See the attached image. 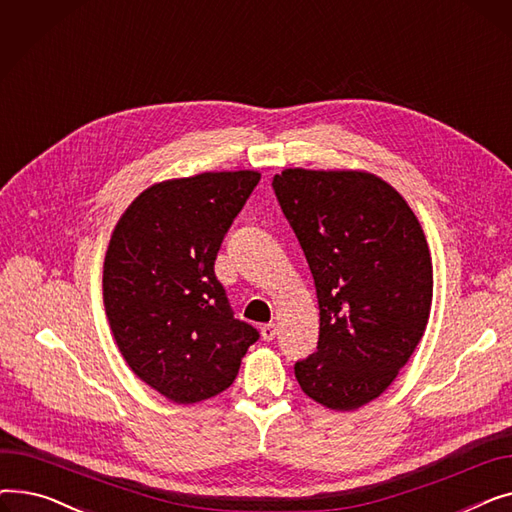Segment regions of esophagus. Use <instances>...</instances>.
I'll return each mask as SVG.
<instances>
[{
    "instance_id": "obj_1",
    "label": "esophagus",
    "mask_w": 512,
    "mask_h": 512,
    "mask_svg": "<svg viewBox=\"0 0 512 512\" xmlns=\"http://www.w3.org/2000/svg\"><path fill=\"white\" fill-rule=\"evenodd\" d=\"M276 334H278V330H276V326H274V324H265V326L261 328V338H263L265 342L274 340V338H276Z\"/></svg>"
}]
</instances>
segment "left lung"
I'll return each instance as SVG.
<instances>
[{
  "mask_svg": "<svg viewBox=\"0 0 512 512\" xmlns=\"http://www.w3.org/2000/svg\"><path fill=\"white\" fill-rule=\"evenodd\" d=\"M272 184L319 305L317 351L294 375L319 405L355 411L396 380L425 332L434 270L423 228L369 172L288 168Z\"/></svg>",
  "mask_w": 512,
  "mask_h": 512,
  "instance_id": "left-lung-1",
  "label": "left lung"
}]
</instances>
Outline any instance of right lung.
I'll list each match as a JSON object with an SVG mask.
<instances>
[{"instance_id": "1", "label": "right lung", "mask_w": 512, "mask_h": 512, "mask_svg": "<svg viewBox=\"0 0 512 512\" xmlns=\"http://www.w3.org/2000/svg\"><path fill=\"white\" fill-rule=\"evenodd\" d=\"M261 174L203 172L157 182L118 220L103 305L128 367L178 405L224 392L259 332L238 321L213 263Z\"/></svg>"}]
</instances>
